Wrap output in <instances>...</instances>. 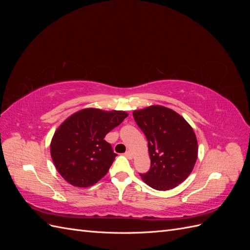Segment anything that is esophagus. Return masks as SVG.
Listing matches in <instances>:
<instances>
[{"label": "esophagus", "mask_w": 250, "mask_h": 250, "mask_svg": "<svg viewBox=\"0 0 250 250\" xmlns=\"http://www.w3.org/2000/svg\"><path fill=\"white\" fill-rule=\"evenodd\" d=\"M124 155H125L127 158H129V160H131V158H132V153L130 152V151H126Z\"/></svg>", "instance_id": "obj_1"}]
</instances>
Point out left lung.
<instances>
[{"mask_svg":"<svg viewBox=\"0 0 250 250\" xmlns=\"http://www.w3.org/2000/svg\"><path fill=\"white\" fill-rule=\"evenodd\" d=\"M135 123L146 135L151 160L145 183L158 191L177 187L190 175L197 160L198 144L187 121L174 110L154 105L133 112Z\"/></svg>","mask_w":250,"mask_h":250,"instance_id":"obj_1","label":"left lung"}]
</instances>
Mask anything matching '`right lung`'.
<instances>
[{
    "instance_id": "obj_1",
    "label": "right lung",
    "mask_w": 250,
    "mask_h": 250,
    "mask_svg": "<svg viewBox=\"0 0 250 250\" xmlns=\"http://www.w3.org/2000/svg\"><path fill=\"white\" fill-rule=\"evenodd\" d=\"M127 116L120 110L85 108L67 118L51 142V156L60 175L79 188L98 183L117 156L105 135Z\"/></svg>"
}]
</instances>
